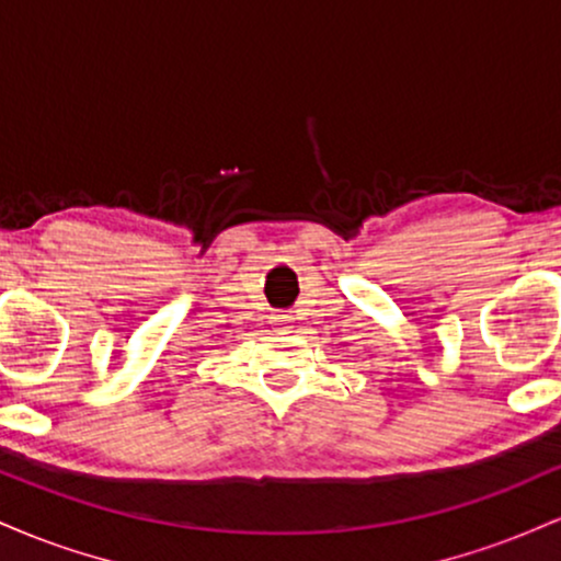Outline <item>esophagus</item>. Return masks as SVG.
<instances>
[{
  "mask_svg": "<svg viewBox=\"0 0 561 561\" xmlns=\"http://www.w3.org/2000/svg\"><path fill=\"white\" fill-rule=\"evenodd\" d=\"M272 324H274L279 332H285L287 327L293 324V317H289V313H272Z\"/></svg>",
  "mask_w": 561,
  "mask_h": 561,
  "instance_id": "esophagus-1",
  "label": "esophagus"
}]
</instances>
